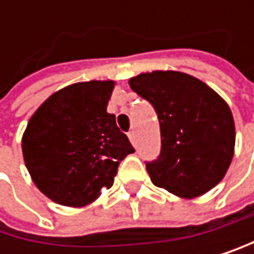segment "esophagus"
I'll use <instances>...</instances> for the list:
<instances>
[{"label": "esophagus", "mask_w": 254, "mask_h": 254, "mask_svg": "<svg viewBox=\"0 0 254 254\" xmlns=\"http://www.w3.org/2000/svg\"><path fill=\"white\" fill-rule=\"evenodd\" d=\"M128 137H129L131 143L135 144V132H134V131H129V132H128Z\"/></svg>", "instance_id": "esophagus-1"}]
</instances>
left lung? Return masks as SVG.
Listing matches in <instances>:
<instances>
[{
	"label": "left lung",
	"instance_id": "obj_1",
	"mask_svg": "<svg viewBox=\"0 0 254 254\" xmlns=\"http://www.w3.org/2000/svg\"><path fill=\"white\" fill-rule=\"evenodd\" d=\"M129 85L154 106L160 122V155L146 161L151 181L188 199L215 188L235 152L229 105L204 82L180 71L141 73Z\"/></svg>",
	"mask_w": 254,
	"mask_h": 254
}]
</instances>
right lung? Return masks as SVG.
Returning a JSON list of instances; mask_svg holds the SVG:
<instances>
[{
  "mask_svg": "<svg viewBox=\"0 0 254 254\" xmlns=\"http://www.w3.org/2000/svg\"><path fill=\"white\" fill-rule=\"evenodd\" d=\"M113 80L68 85L28 120L22 155L36 188L52 201L83 207L114 183L120 161L134 152L106 113Z\"/></svg>",
  "mask_w": 254,
  "mask_h": 254,
  "instance_id": "obj_1",
  "label": "right lung"
}]
</instances>
